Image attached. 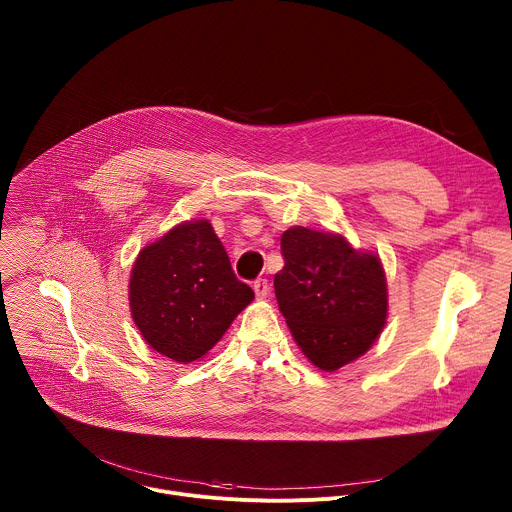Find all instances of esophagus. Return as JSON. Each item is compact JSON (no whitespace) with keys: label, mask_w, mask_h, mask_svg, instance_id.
Segmentation results:
<instances>
[{"label":"esophagus","mask_w":512,"mask_h":512,"mask_svg":"<svg viewBox=\"0 0 512 512\" xmlns=\"http://www.w3.org/2000/svg\"><path fill=\"white\" fill-rule=\"evenodd\" d=\"M253 289H255V296H257L259 300L267 298V294H269V283H267V279H255Z\"/></svg>","instance_id":"34e87169"}]
</instances>
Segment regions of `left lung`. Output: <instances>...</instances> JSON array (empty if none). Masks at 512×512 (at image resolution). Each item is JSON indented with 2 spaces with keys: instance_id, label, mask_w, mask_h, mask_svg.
Instances as JSON below:
<instances>
[{
  "instance_id": "8db88e82",
  "label": "left lung",
  "mask_w": 512,
  "mask_h": 512,
  "mask_svg": "<svg viewBox=\"0 0 512 512\" xmlns=\"http://www.w3.org/2000/svg\"><path fill=\"white\" fill-rule=\"evenodd\" d=\"M281 255L275 296L302 352L322 371H338L367 352L387 318L379 257L306 227L281 235Z\"/></svg>"
}]
</instances>
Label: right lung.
<instances>
[{
  "instance_id": "add662e5",
  "label": "right lung",
  "mask_w": 512,
  "mask_h": 512,
  "mask_svg": "<svg viewBox=\"0 0 512 512\" xmlns=\"http://www.w3.org/2000/svg\"><path fill=\"white\" fill-rule=\"evenodd\" d=\"M253 298L208 221L178 225L141 249L129 281L141 336L178 362L206 354Z\"/></svg>"
}]
</instances>
